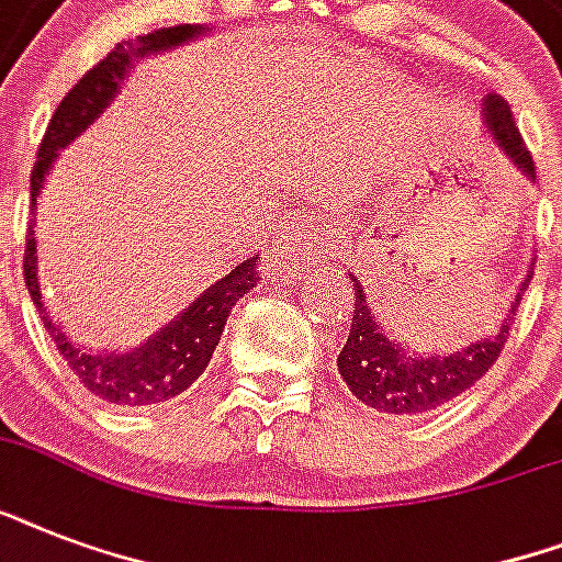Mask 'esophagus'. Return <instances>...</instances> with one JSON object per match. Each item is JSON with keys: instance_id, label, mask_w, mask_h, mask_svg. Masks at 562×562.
I'll return each mask as SVG.
<instances>
[{"instance_id": "obj_1", "label": "esophagus", "mask_w": 562, "mask_h": 562, "mask_svg": "<svg viewBox=\"0 0 562 562\" xmlns=\"http://www.w3.org/2000/svg\"><path fill=\"white\" fill-rule=\"evenodd\" d=\"M285 238H289V236H285Z\"/></svg>"}]
</instances>
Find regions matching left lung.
<instances>
[{"label":"left lung","mask_w":562,"mask_h":562,"mask_svg":"<svg viewBox=\"0 0 562 562\" xmlns=\"http://www.w3.org/2000/svg\"><path fill=\"white\" fill-rule=\"evenodd\" d=\"M481 125L484 136L525 180L537 178L531 154L525 151L522 136L516 131L510 108L496 92H487L481 101ZM533 262L528 265L522 282L516 285L510 297V308L498 321L496 333L487 338H475L467 347L440 352H414L408 344L393 338L382 329L379 317L370 308V300L361 282L347 273L352 282V324L344 350L338 352V373L352 391V396L364 402L368 408L393 414V417H417L440 408L463 391H470L481 375L493 368L498 352L505 347L514 315L522 303L528 282H531Z\"/></svg>","instance_id":"8db88e82"}]
</instances>
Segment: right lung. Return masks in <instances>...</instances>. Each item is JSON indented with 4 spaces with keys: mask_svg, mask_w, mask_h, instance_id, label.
<instances>
[{
    "mask_svg": "<svg viewBox=\"0 0 562 562\" xmlns=\"http://www.w3.org/2000/svg\"><path fill=\"white\" fill-rule=\"evenodd\" d=\"M210 29L203 25H175V29H160L145 34V37L119 43L99 66H92L72 90L66 92L60 108L48 122V131L40 143L37 166L31 175V210L37 215V201L46 187L48 175L55 169L57 154L69 148L87 127L101 119V113L116 101V95L125 87L127 75L139 60L151 55H162L169 48H178L183 43L203 37ZM37 229L34 221L25 238V285L37 306L40 317L57 350L66 359L69 370L90 387L99 400H108L113 405H157L171 396H180L189 384L206 370L212 352L218 347L224 324L229 312L247 291L256 285V259L259 254L247 256L229 273H224L215 285L194 297L180 315H175L169 324H162L154 335H148L143 344L131 350H87L83 344L72 341L64 333V326L48 315L43 306L37 282Z\"/></svg>",
    "mask_w": 562,
    "mask_h": 562,
    "instance_id": "add662e5",
    "label": "right lung"
}]
</instances>
